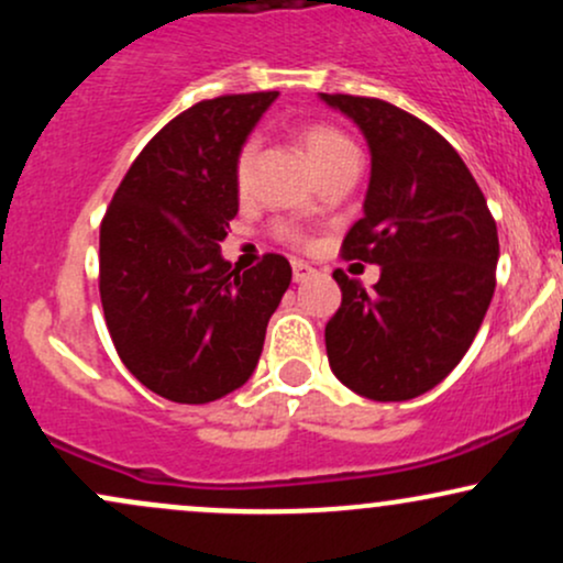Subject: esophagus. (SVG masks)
<instances>
[{
  "instance_id": "esophagus-1",
  "label": "esophagus",
  "mask_w": 563,
  "mask_h": 563,
  "mask_svg": "<svg viewBox=\"0 0 563 563\" xmlns=\"http://www.w3.org/2000/svg\"><path fill=\"white\" fill-rule=\"evenodd\" d=\"M290 267H294V280L296 283H303L307 280V277H312L314 275V267H309L307 262H290Z\"/></svg>"
}]
</instances>
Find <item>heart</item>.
<instances>
[{"mask_svg":"<svg viewBox=\"0 0 563 563\" xmlns=\"http://www.w3.org/2000/svg\"><path fill=\"white\" fill-rule=\"evenodd\" d=\"M299 145L318 172L325 169V166H331L333 161L357 153V147H354V142L349 140L346 134H341L339 129L328 124L301 126ZM254 153H256V145L249 140L238 147L235 161H232V185H235L238 196H245V192L251 190V177H254ZM277 235L288 243H301V232L296 230L294 224H280V228H277Z\"/></svg>","mask_w":563,"mask_h":563,"instance_id":"heart-1","label":"heart"}]
</instances>
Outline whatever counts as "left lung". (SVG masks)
<instances>
[{
    "instance_id": "left-lung-1",
    "label": "left lung",
    "mask_w": 563,
    "mask_h": 563,
    "mask_svg": "<svg viewBox=\"0 0 563 563\" xmlns=\"http://www.w3.org/2000/svg\"><path fill=\"white\" fill-rule=\"evenodd\" d=\"M371 145L365 214L344 260L380 264L365 290L335 269L341 307L325 325L331 371L378 402L434 389L463 360L495 294V219L468 166L437 129L378 97L320 95Z\"/></svg>"
}]
</instances>
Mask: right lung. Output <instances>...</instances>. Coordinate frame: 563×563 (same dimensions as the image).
Listing matches in <instances>:
<instances>
[{"label":"right lung","instance_id":"right-lung-1","mask_svg":"<svg viewBox=\"0 0 563 563\" xmlns=\"http://www.w3.org/2000/svg\"><path fill=\"white\" fill-rule=\"evenodd\" d=\"M277 92L200 100L129 166L100 224V301L121 363L158 397L214 402L254 373L290 264L232 269V161Z\"/></svg>","mask_w":563,"mask_h":563}]
</instances>
